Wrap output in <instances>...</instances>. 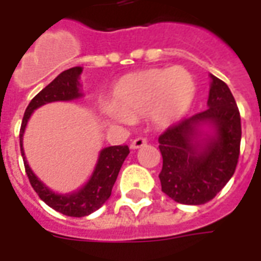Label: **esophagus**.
Listing matches in <instances>:
<instances>
[{"mask_svg":"<svg viewBox=\"0 0 261 261\" xmlns=\"http://www.w3.org/2000/svg\"><path fill=\"white\" fill-rule=\"evenodd\" d=\"M145 144H147V138L145 137H138V138H136L134 141L131 142L130 148L131 149H138V148L144 147Z\"/></svg>","mask_w":261,"mask_h":261,"instance_id":"1","label":"esophagus"}]
</instances>
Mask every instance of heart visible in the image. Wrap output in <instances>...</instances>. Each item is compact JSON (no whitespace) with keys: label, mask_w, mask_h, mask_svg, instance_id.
<instances>
[{"label":"heart","mask_w":261,"mask_h":261,"mask_svg":"<svg viewBox=\"0 0 261 261\" xmlns=\"http://www.w3.org/2000/svg\"><path fill=\"white\" fill-rule=\"evenodd\" d=\"M196 97L193 76L183 68H152L121 78L113 89L112 105H103V120L113 125H128L152 114L161 125L180 119Z\"/></svg>","instance_id":"b5f03b06"}]
</instances>
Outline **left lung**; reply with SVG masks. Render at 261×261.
<instances>
[{
    "label": "left lung",
    "instance_id": "8db88e82",
    "mask_svg": "<svg viewBox=\"0 0 261 261\" xmlns=\"http://www.w3.org/2000/svg\"><path fill=\"white\" fill-rule=\"evenodd\" d=\"M207 105V110L170 125L158 138L164 159L162 192L180 204L200 205L213 200L233 176L239 159V109L228 85L214 75ZM207 124L213 135L201 131Z\"/></svg>",
    "mask_w": 261,
    "mask_h": 261
}]
</instances>
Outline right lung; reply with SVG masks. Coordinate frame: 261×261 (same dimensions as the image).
Returning a JSON list of instances; mask_svg holds the SVG:
<instances>
[{
	"label": "right lung",
	"mask_w": 261,
	"mask_h": 261,
	"mask_svg": "<svg viewBox=\"0 0 261 261\" xmlns=\"http://www.w3.org/2000/svg\"><path fill=\"white\" fill-rule=\"evenodd\" d=\"M82 72L81 67H74L63 71L59 76H56L44 89L37 93L26 108L22 125L19 131V144L20 152L25 164L26 175L29 177L33 190L37 193V196L43 201L51 207L56 211L68 215V217H86L93 211H96L102 207L108 198L112 194V189L114 181L119 176L120 168L130 153V149L127 145H114V147L103 148L99 153V159L95 166V170L92 173L91 179L86 181L84 187L80 190L68 194H59L50 190L42 180L37 179V176L32 172L31 166L28 165L23 152V133L28 124V120L31 114L46 103L60 102V100H74L82 96L80 92V75Z\"/></svg>",
	"instance_id": "right-lung-1"
}]
</instances>
